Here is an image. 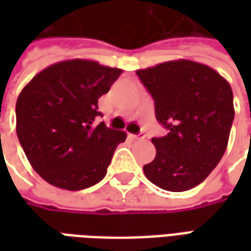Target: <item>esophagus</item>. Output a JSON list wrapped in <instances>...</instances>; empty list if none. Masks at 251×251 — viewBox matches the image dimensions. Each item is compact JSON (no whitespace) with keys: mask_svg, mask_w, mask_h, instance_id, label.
<instances>
[{"mask_svg":"<svg viewBox=\"0 0 251 251\" xmlns=\"http://www.w3.org/2000/svg\"><path fill=\"white\" fill-rule=\"evenodd\" d=\"M130 137L131 138H133V140H144V138H145V136H144V134H142V133H140V134H130Z\"/></svg>","mask_w":251,"mask_h":251,"instance_id":"esophagus-1","label":"esophagus"}]
</instances>
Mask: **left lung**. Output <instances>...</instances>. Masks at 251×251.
Returning <instances> with one entry per match:
<instances>
[{
	"label": "left lung",
	"mask_w": 251,
	"mask_h": 251,
	"mask_svg": "<svg viewBox=\"0 0 251 251\" xmlns=\"http://www.w3.org/2000/svg\"><path fill=\"white\" fill-rule=\"evenodd\" d=\"M136 74L154 99L156 118L169 130L152 138L156 157L144 174L165 191L194 188L226 152L235 114L230 83L214 68L185 59Z\"/></svg>",
	"instance_id": "1"
}]
</instances>
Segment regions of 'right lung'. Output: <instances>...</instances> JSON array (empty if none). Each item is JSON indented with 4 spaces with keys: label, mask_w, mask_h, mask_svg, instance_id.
<instances>
[{
    "label": "right lung",
    "mask_w": 251,
    "mask_h": 251,
    "mask_svg": "<svg viewBox=\"0 0 251 251\" xmlns=\"http://www.w3.org/2000/svg\"><path fill=\"white\" fill-rule=\"evenodd\" d=\"M122 70L71 59L47 67L16 103V131L28 161L47 183L79 191L103 179L125 131L95 126L98 99Z\"/></svg>",
    "instance_id": "add662e5"
}]
</instances>
